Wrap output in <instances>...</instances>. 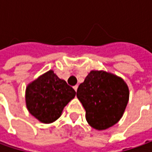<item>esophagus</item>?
<instances>
[{
	"mask_svg": "<svg viewBox=\"0 0 152 152\" xmlns=\"http://www.w3.org/2000/svg\"><path fill=\"white\" fill-rule=\"evenodd\" d=\"M73 89H74V91H77V90H78V85H74L73 86Z\"/></svg>",
	"mask_w": 152,
	"mask_h": 152,
	"instance_id": "esophagus-1",
	"label": "esophagus"
}]
</instances>
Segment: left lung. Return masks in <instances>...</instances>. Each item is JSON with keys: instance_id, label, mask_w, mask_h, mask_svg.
I'll return each mask as SVG.
<instances>
[{"instance_id": "obj_1", "label": "left lung", "mask_w": 152, "mask_h": 152, "mask_svg": "<svg viewBox=\"0 0 152 152\" xmlns=\"http://www.w3.org/2000/svg\"><path fill=\"white\" fill-rule=\"evenodd\" d=\"M77 97L86 112V121L97 130L116 124L123 117L129 90L122 78L102 70H92L79 85Z\"/></svg>"}]
</instances>
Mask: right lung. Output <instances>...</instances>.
Segmentation results:
<instances>
[{
    "instance_id": "add662e5",
    "label": "right lung",
    "mask_w": 152,
    "mask_h": 152,
    "mask_svg": "<svg viewBox=\"0 0 152 152\" xmlns=\"http://www.w3.org/2000/svg\"><path fill=\"white\" fill-rule=\"evenodd\" d=\"M75 96L65 80L49 70L27 85L25 102L32 116L43 124H50L61 117L63 108Z\"/></svg>"
}]
</instances>
